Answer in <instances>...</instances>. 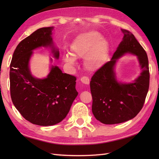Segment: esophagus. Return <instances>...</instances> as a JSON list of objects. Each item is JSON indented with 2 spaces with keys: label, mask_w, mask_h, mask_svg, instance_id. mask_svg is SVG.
<instances>
[{
  "label": "esophagus",
  "mask_w": 159,
  "mask_h": 159,
  "mask_svg": "<svg viewBox=\"0 0 159 159\" xmlns=\"http://www.w3.org/2000/svg\"><path fill=\"white\" fill-rule=\"evenodd\" d=\"M80 81H81L83 84H85V85H89V79L87 76H83L81 79H80Z\"/></svg>",
  "instance_id": "obj_1"
}]
</instances>
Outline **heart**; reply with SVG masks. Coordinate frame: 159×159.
<instances>
[{"instance_id": "b5f03b06", "label": "heart", "mask_w": 159, "mask_h": 159, "mask_svg": "<svg viewBox=\"0 0 159 159\" xmlns=\"http://www.w3.org/2000/svg\"><path fill=\"white\" fill-rule=\"evenodd\" d=\"M70 54L63 55L64 62L74 66L75 58H84L83 65L89 72H93L102 66L109 52V44L100 33L92 31L80 34L70 46Z\"/></svg>"}]
</instances>
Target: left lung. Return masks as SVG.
Listing matches in <instances>:
<instances>
[{
	"label": "left lung",
	"instance_id": "obj_1",
	"mask_svg": "<svg viewBox=\"0 0 159 159\" xmlns=\"http://www.w3.org/2000/svg\"><path fill=\"white\" fill-rule=\"evenodd\" d=\"M123 40L111 61L94 73L90 82L92 113L104 124H115L133 119L142 109L149 89V64L146 52L134 35L121 29ZM138 57L142 69L140 75L132 83H121L116 79L114 67L125 53Z\"/></svg>",
	"mask_w": 159,
	"mask_h": 159
}]
</instances>
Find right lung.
<instances>
[{"mask_svg":"<svg viewBox=\"0 0 159 159\" xmlns=\"http://www.w3.org/2000/svg\"><path fill=\"white\" fill-rule=\"evenodd\" d=\"M53 29H39L20 42L10 65V93L13 105L25 120L43 126L61 122L78 96L76 77L63 73L58 66H51L43 79L34 77L30 70V59L37 48L49 47L53 57L59 58V51L52 38Z\"/></svg>","mask_w":159,"mask_h":159,"instance_id":"obj_1","label":"right lung"}]
</instances>
